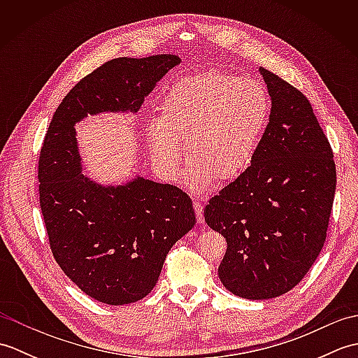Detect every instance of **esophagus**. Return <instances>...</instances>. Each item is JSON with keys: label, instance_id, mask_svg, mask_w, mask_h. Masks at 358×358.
Returning <instances> with one entry per match:
<instances>
[{"label": "esophagus", "instance_id": "obj_1", "mask_svg": "<svg viewBox=\"0 0 358 358\" xmlns=\"http://www.w3.org/2000/svg\"><path fill=\"white\" fill-rule=\"evenodd\" d=\"M194 210H195V215H196V223H204L203 203L201 201H194Z\"/></svg>", "mask_w": 358, "mask_h": 358}]
</instances>
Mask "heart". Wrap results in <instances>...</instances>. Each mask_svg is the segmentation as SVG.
Returning a JSON list of instances; mask_svg holds the SVG:
<instances>
[{
  "mask_svg": "<svg viewBox=\"0 0 358 358\" xmlns=\"http://www.w3.org/2000/svg\"><path fill=\"white\" fill-rule=\"evenodd\" d=\"M271 113L260 81L220 71L185 77L167 90L159 120L146 126L149 154L164 178L175 180L191 155L186 181L203 191L217 178L235 180L252 164Z\"/></svg>",
  "mask_w": 358,
  "mask_h": 358,
  "instance_id": "1",
  "label": "heart"
}]
</instances>
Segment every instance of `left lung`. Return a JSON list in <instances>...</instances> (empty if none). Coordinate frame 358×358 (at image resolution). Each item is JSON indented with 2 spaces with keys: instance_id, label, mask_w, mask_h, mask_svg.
Masks as SVG:
<instances>
[{
  "instance_id": "1",
  "label": "left lung",
  "mask_w": 358,
  "mask_h": 358,
  "mask_svg": "<svg viewBox=\"0 0 358 358\" xmlns=\"http://www.w3.org/2000/svg\"><path fill=\"white\" fill-rule=\"evenodd\" d=\"M271 115L249 169L204 208L226 238L218 277L234 295L268 300L299 285L323 248L336 194V163L313 106L260 67Z\"/></svg>"
}]
</instances>
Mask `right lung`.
Wrapping results in <instances>:
<instances>
[{"instance_id": "add662e5", "label": "right lung", "mask_w": 358, "mask_h": 358, "mask_svg": "<svg viewBox=\"0 0 358 358\" xmlns=\"http://www.w3.org/2000/svg\"><path fill=\"white\" fill-rule=\"evenodd\" d=\"M180 62L163 53L100 66L64 96L40 152V206L52 254L83 292L106 305H129L154 289L167 252L192 229L195 214L177 186L140 175L101 185L83 175L75 124L87 115L136 113Z\"/></svg>"}]
</instances>
